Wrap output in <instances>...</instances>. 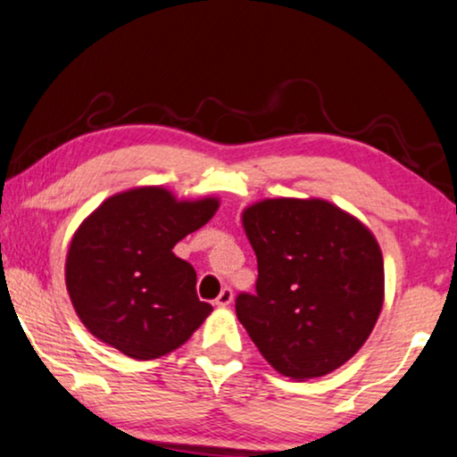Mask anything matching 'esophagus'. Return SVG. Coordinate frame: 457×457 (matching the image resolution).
Returning <instances> with one entry per match:
<instances>
[{"mask_svg": "<svg viewBox=\"0 0 457 457\" xmlns=\"http://www.w3.org/2000/svg\"><path fill=\"white\" fill-rule=\"evenodd\" d=\"M232 302H234V293H232V288H229V287L221 288V293H219V297L215 299V303L219 305V308H228V305Z\"/></svg>", "mask_w": 457, "mask_h": 457, "instance_id": "obj_1", "label": "esophagus"}]
</instances>
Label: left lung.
Here are the masks:
<instances>
[{
	"mask_svg": "<svg viewBox=\"0 0 457 457\" xmlns=\"http://www.w3.org/2000/svg\"><path fill=\"white\" fill-rule=\"evenodd\" d=\"M257 293L236 299L248 337L285 378L348 362L384 305V257L371 229L322 198H263L242 211Z\"/></svg>",
	"mask_w": 457,
	"mask_h": 457,
	"instance_id": "8db88e82",
	"label": "left lung"
}]
</instances>
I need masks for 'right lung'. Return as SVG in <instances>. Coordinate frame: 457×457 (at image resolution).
I'll list each match as a JSON object with an SVG mask.
<instances>
[{"mask_svg":"<svg viewBox=\"0 0 457 457\" xmlns=\"http://www.w3.org/2000/svg\"><path fill=\"white\" fill-rule=\"evenodd\" d=\"M221 200L177 198L138 186L103 200L69 242L65 285L75 314L103 344L135 361L181 348L212 305L172 248L215 215Z\"/></svg>","mask_w":457,"mask_h":457,"instance_id":"add662e5","label":"right lung"}]
</instances>
